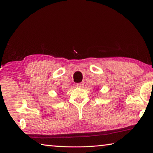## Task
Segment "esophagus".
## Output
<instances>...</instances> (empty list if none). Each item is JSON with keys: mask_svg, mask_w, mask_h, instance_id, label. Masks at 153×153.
<instances>
[{"mask_svg": "<svg viewBox=\"0 0 153 153\" xmlns=\"http://www.w3.org/2000/svg\"><path fill=\"white\" fill-rule=\"evenodd\" d=\"M76 86H77V87H79V88H80V87H82L83 86H84V83H78V84H76Z\"/></svg>", "mask_w": 153, "mask_h": 153, "instance_id": "34e87169", "label": "esophagus"}]
</instances>
